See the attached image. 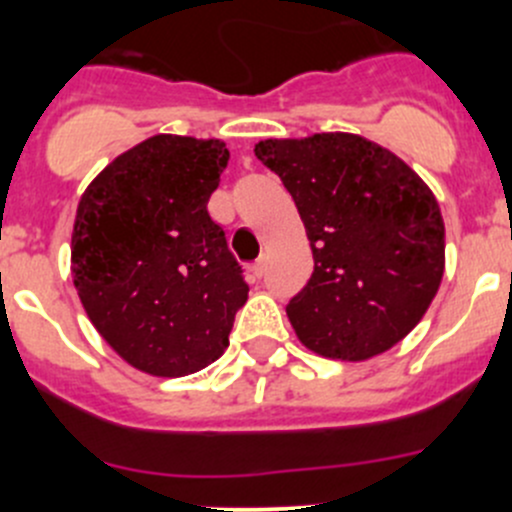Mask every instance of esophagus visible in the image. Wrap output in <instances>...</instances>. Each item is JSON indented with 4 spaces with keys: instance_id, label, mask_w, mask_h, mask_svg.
<instances>
[{
    "instance_id": "34e87169",
    "label": "esophagus",
    "mask_w": 512,
    "mask_h": 512,
    "mask_svg": "<svg viewBox=\"0 0 512 512\" xmlns=\"http://www.w3.org/2000/svg\"><path fill=\"white\" fill-rule=\"evenodd\" d=\"M265 270H267V260H265V257H260V260H257L255 265H252V275L262 277V275H265Z\"/></svg>"
}]
</instances>
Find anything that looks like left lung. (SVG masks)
I'll use <instances>...</instances> for the list:
<instances>
[{
    "label": "left lung",
    "mask_w": 512,
    "mask_h": 512,
    "mask_svg": "<svg viewBox=\"0 0 512 512\" xmlns=\"http://www.w3.org/2000/svg\"><path fill=\"white\" fill-rule=\"evenodd\" d=\"M255 156L285 183L314 255L307 287L287 304L299 342L342 361L389 352L441 287L436 195L399 156L356 133L267 138Z\"/></svg>",
    "instance_id": "obj_1"
}]
</instances>
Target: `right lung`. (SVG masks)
I'll list each match as a JSON object with an SVG mask.
<instances>
[{
	"label": "right lung",
	"instance_id": "obj_1",
	"mask_svg": "<svg viewBox=\"0 0 512 512\" xmlns=\"http://www.w3.org/2000/svg\"><path fill=\"white\" fill-rule=\"evenodd\" d=\"M230 151L218 138L158 136L91 180L71 235V277L91 324L151 376L205 369L247 302L225 232L208 215Z\"/></svg>",
	"mask_w": 512,
	"mask_h": 512
}]
</instances>
